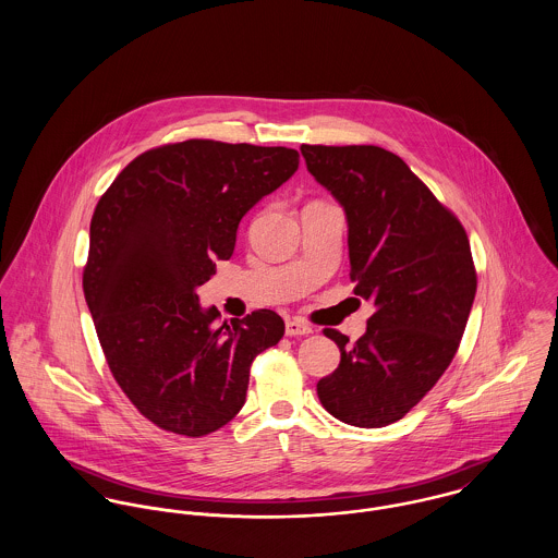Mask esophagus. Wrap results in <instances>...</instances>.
<instances>
[{
    "mask_svg": "<svg viewBox=\"0 0 558 558\" xmlns=\"http://www.w3.org/2000/svg\"><path fill=\"white\" fill-rule=\"evenodd\" d=\"M286 332H288L290 337H301V335H310V332H312V326L305 324L303 319H288V322H286Z\"/></svg>",
    "mask_w": 558,
    "mask_h": 558,
    "instance_id": "obj_1",
    "label": "esophagus"
}]
</instances>
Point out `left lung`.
<instances>
[{
	"label": "left lung",
	"mask_w": 558,
	"mask_h": 558,
	"mask_svg": "<svg viewBox=\"0 0 558 558\" xmlns=\"http://www.w3.org/2000/svg\"><path fill=\"white\" fill-rule=\"evenodd\" d=\"M301 153L345 210L354 294L376 305L354 345L324 328L341 361L318 398L348 425L385 427L425 398L460 348L477 292L471 242L398 155L307 144Z\"/></svg>",
	"instance_id": "left-lung-1"
}]
</instances>
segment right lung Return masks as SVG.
<instances>
[{"label":"right lung","mask_w":558,"mask_h":558,"mask_svg":"<svg viewBox=\"0 0 558 558\" xmlns=\"http://www.w3.org/2000/svg\"><path fill=\"white\" fill-rule=\"evenodd\" d=\"M296 169L292 148L189 140L131 160L98 199L85 303L116 383L160 429L197 438L230 423L253 359L283 337L270 310L219 326L195 290L232 257L240 219Z\"/></svg>","instance_id":"right-lung-1"}]
</instances>
